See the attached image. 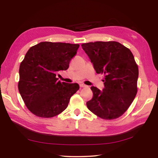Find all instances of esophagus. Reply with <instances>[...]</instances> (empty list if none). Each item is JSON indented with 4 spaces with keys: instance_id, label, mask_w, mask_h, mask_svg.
Returning a JSON list of instances; mask_svg holds the SVG:
<instances>
[{
    "instance_id": "1",
    "label": "esophagus",
    "mask_w": 158,
    "mask_h": 158,
    "mask_svg": "<svg viewBox=\"0 0 158 158\" xmlns=\"http://www.w3.org/2000/svg\"><path fill=\"white\" fill-rule=\"evenodd\" d=\"M79 86L80 88H85V87H86V85L85 84H83V83H80Z\"/></svg>"
}]
</instances>
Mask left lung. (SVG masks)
<instances>
[{
	"label": "left lung",
	"mask_w": 158,
	"mask_h": 158,
	"mask_svg": "<svg viewBox=\"0 0 158 158\" xmlns=\"http://www.w3.org/2000/svg\"><path fill=\"white\" fill-rule=\"evenodd\" d=\"M83 49L96 73L104 74L105 88L92 86L93 98L87 102L88 109L104 119L122 116L137 93L139 68L130 50L116 41L83 43Z\"/></svg>",
	"instance_id": "obj_1"
}]
</instances>
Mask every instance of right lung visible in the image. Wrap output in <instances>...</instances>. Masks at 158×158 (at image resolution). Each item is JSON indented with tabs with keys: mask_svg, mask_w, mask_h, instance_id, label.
I'll list each match as a JSON object with an SVG mask.
<instances>
[{
	"mask_svg": "<svg viewBox=\"0 0 158 158\" xmlns=\"http://www.w3.org/2000/svg\"><path fill=\"white\" fill-rule=\"evenodd\" d=\"M79 44L41 42L28 49L20 64L18 89L28 110L36 116L49 118L68 106L79 89L78 83L58 81L60 70L69 69Z\"/></svg>",
	"mask_w": 158,
	"mask_h": 158,
	"instance_id": "obj_1",
	"label": "right lung"
}]
</instances>
